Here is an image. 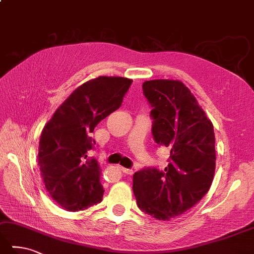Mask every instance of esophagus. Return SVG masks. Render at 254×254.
<instances>
[{"instance_id":"34e87169","label":"esophagus","mask_w":254,"mask_h":254,"mask_svg":"<svg viewBox=\"0 0 254 254\" xmlns=\"http://www.w3.org/2000/svg\"><path fill=\"white\" fill-rule=\"evenodd\" d=\"M122 171L124 172V174H126V175H132V170L131 169H128V168H123L122 167Z\"/></svg>"}]
</instances>
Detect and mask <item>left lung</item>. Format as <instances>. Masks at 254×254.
<instances>
[{
	"instance_id": "obj_1",
	"label": "left lung",
	"mask_w": 254,
	"mask_h": 254,
	"mask_svg": "<svg viewBox=\"0 0 254 254\" xmlns=\"http://www.w3.org/2000/svg\"><path fill=\"white\" fill-rule=\"evenodd\" d=\"M142 90L152 107V136L170 156L164 170L135 172L132 190L143 212L170 220L188 211L210 189L216 170L213 125L180 80H147Z\"/></svg>"
}]
</instances>
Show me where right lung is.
Returning a JSON list of instances; mask_svg holds the SVG:
<instances>
[{"mask_svg": "<svg viewBox=\"0 0 254 254\" xmlns=\"http://www.w3.org/2000/svg\"><path fill=\"white\" fill-rule=\"evenodd\" d=\"M131 83L112 76L88 80L69 95L43 128L38 146L42 178L52 199L67 211L102 201L99 165L87 157L95 143L89 133L121 107Z\"/></svg>", "mask_w": 254, "mask_h": 254, "instance_id": "right-lung-1", "label": "right lung"}]
</instances>
